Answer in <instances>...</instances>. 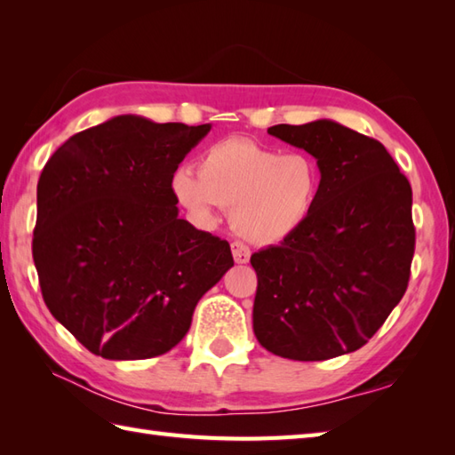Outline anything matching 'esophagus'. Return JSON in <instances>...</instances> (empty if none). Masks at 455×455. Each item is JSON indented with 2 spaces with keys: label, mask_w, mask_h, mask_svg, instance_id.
Returning a JSON list of instances; mask_svg holds the SVG:
<instances>
[{
  "label": "esophagus",
  "mask_w": 455,
  "mask_h": 455,
  "mask_svg": "<svg viewBox=\"0 0 455 455\" xmlns=\"http://www.w3.org/2000/svg\"><path fill=\"white\" fill-rule=\"evenodd\" d=\"M230 250H233V258L236 264H248L250 262V250L243 243H233L230 244Z\"/></svg>",
  "instance_id": "obj_1"
}]
</instances>
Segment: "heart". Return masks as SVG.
<instances>
[{
    "mask_svg": "<svg viewBox=\"0 0 455 455\" xmlns=\"http://www.w3.org/2000/svg\"><path fill=\"white\" fill-rule=\"evenodd\" d=\"M323 178L307 152H279L250 139H222L201 154L199 172L183 166L172 193L201 225L230 209V227L252 244L293 236L311 215Z\"/></svg>",
    "mask_w": 455,
    "mask_h": 455,
    "instance_id": "obj_1",
    "label": "heart"
}]
</instances>
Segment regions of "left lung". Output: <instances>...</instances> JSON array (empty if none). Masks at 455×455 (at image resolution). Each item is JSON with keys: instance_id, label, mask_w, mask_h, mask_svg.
Masks as SVG:
<instances>
[{"instance_id": "left-lung-1", "label": "left lung", "mask_w": 455, "mask_h": 455, "mask_svg": "<svg viewBox=\"0 0 455 455\" xmlns=\"http://www.w3.org/2000/svg\"><path fill=\"white\" fill-rule=\"evenodd\" d=\"M267 132L316 160L323 186L305 225L254 252V334L299 362L350 354L407 291L414 254L412 189L383 144L318 119Z\"/></svg>"}]
</instances>
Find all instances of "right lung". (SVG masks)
Instances as JSON below:
<instances>
[{
	"instance_id": "1",
	"label": "right lung",
	"mask_w": 455,
	"mask_h": 455,
	"mask_svg": "<svg viewBox=\"0 0 455 455\" xmlns=\"http://www.w3.org/2000/svg\"><path fill=\"white\" fill-rule=\"evenodd\" d=\"M211 124L119 115L68 139L36 186L33 259L48 311L105 360L170 352L235 266L178 217L172 176Z\"/></svg>"
}]
</instances>
